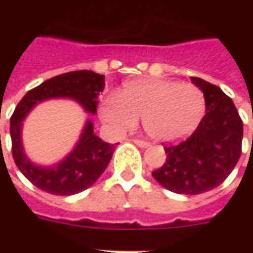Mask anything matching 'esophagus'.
<instances>
[{
  "instance_id": "34e87169",
  "label": "esophagus",
  "mask_w": 253,
  "mask_h": 253,
  "mask_svg": "<svg viewBox=\"0 0 253 253\" xmlns=\"http://www.w3.org/2000/svg\"><path fill=\"white\" fill-rule=\"evenodd\" d=\"M134 143L136 146L140 147V148H147V147H150V143L144 142V140H140V139H134Z\"/></svg>"
}]
</instances>
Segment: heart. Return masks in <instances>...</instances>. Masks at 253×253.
Segmentation results:
<instances>
[{
    "mask_svg": "<svg viewBox=\"0 0 253 253\" xmlns=\"http://www.w3.org/2000/svg\"><path fill=\"white\" fill-rule=\"evenodd\" d=\"M101 118L118 132L143 127L158 142H174L194 131L205 113L204 93L188 83L135 80L111 95L101 106Z\"/></svg>",
    "mask_w": 253,
    "mask_h": 253,
    "instance_id": "heart-1",
    "label": "heart"
}]
</instances>
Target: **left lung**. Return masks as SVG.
Wrapping results in <instances>:
<instances>
[{"instance_id": "8db88e82", "label": "left lung", "mask_w": 253, "mask_h": 253, "mask_svg": "<svg viewBox=\"0 0 253 253\" xmlns=\"http://www.w3.org/2000/svg\"><path fill=\"white\" fill-rule=\"evenodd\" d=\"M190 81L204 93V118L185 142L164 147L166 164L152 176L170 192L194 196L216 188L235 168L242 154L243 122L220 87L200 77Z\"/></svg>"}]
</instances>
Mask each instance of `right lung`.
<instances>
[{
    "instance_id": "obj_1",
    "label": "right lung",
    "mask_w": 253,
    "mask_h": 253,
    "mask_svg": "<svg viewBox=\"0 0 253 253\" xmlns=\"http://www.w3.org/2000/svg\"><path fill=\"white\" fill-rule=\"evenodd\" d=\"M105 89V76L91 71H75L55 76L27 91L10 118L13 158L23 176L37 188L55 196H72L90 188L110 163L115 144L94 134V123L86 118L79 140L68 155L51 166L34 163L22 139L23 121L34 107L49 99H71L85 113L97 114L98 95Z\"/></svg>"
}]
</instances>
